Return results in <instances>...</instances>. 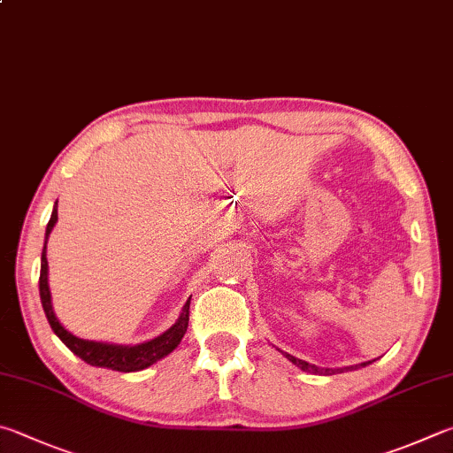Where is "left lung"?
Returning a JSON list of instances; mask_svg holds the SVG:
<instances>
[{
	"label": "left lung",
	"instance_id": "left-lung-1",
	"mask_svg": "<svg viewBox=\"0 0 453 453\" xmlns=\"http://www.w3.org/2000/svg\"><path fill=\"white\" fill-rule=\"evenodd\" d=\"M285 357L289 358L293 365H297L301 370H305V372H312V374H334V370L319 368V366H315V365H309V363H305V360H299V358H295V357H291V355H285ZM366 365H368V363L357 365V366H349V368H341V370H357V368H360V366H366Z\"/></svg>",
	"mask_w": 453,
	"mask_h": 453
}]
</instances>
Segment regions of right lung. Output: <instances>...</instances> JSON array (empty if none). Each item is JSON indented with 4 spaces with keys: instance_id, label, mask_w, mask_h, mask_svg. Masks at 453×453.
Instances as JSON below:
<instances>
[{
    "instance_id": "1",
    "label": "right lung",
    "mask_w": 453,
    "mask_h": 453,
    "mask_svg": "<svg viewBox=\"0 0 453 453\" xmlns=\"http://www.w3.org/2000/svg\"><path fill=\"white\" fill-rule=\"evenodd\" d=\"M57 221V208L51 213V219L47 224L45 232V248H47V237L51 234V229ZM45 248L41 253V275H39V295L41 303H43V311L47 315L49 325H51L53 333L59 336V339L67 344L71 352H75L79 358H83L87 365L101 366V368H111L119 370V372H136V370L148 368L154 365L156 360L166 357L168 352L174 350L182 336L186 334L188 320H190V301L186 303L182 309V315L172 325L166 333L156 336V339L136 344V347H122V344H104V342H93V341H83L79 336L71 334L67 328H65L59 320H57L53 307H51V293H49L47 285V257H45Z\"/></svg>"
}]
</instances>
